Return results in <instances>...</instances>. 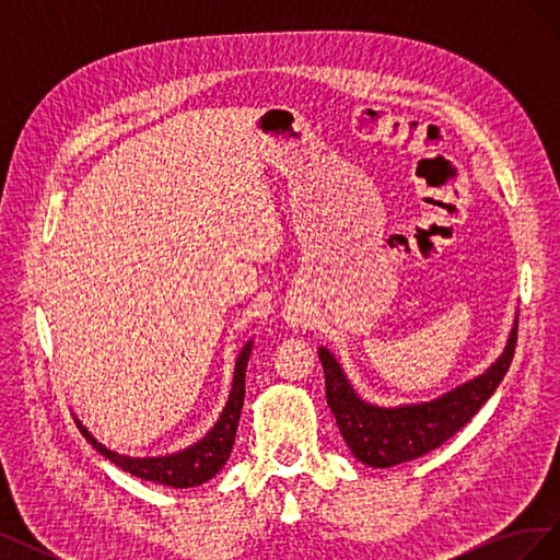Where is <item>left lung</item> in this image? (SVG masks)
Here are the masks:
<instances>
[{
  "label": "left lung",
  "instance_id": "obj_1",
  "mask_svg": "<svg viewBox=\"0 0 560 560\" xmlns=\"http://www.w3.org/2000/svg\"><path fill=\"white\" fill-rule=\"evenodd\" d=\"M518 317L500 358L483 374L432 401L376 406L364 401L327 348H317L325 369L327 404L350 453L369 467H395L425 455L460 430L495 393L516 348Z\"/></svg>",
  "mask_w": 560,
  "mask_h": 560
}]
</instances>
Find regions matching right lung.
Wrapping results in <instances>:
<instances>
[{"label":"right lung","instance_id":"1","mask_svg":"<svg viewBox=\"0 0 560 560\" xmlns=\"http://www.w3.org/2000/svg\"><path fill=\"white\" fill-rule=\"evenodd\" d=\"M249 352H252V341L245 343L238 360H235L231 395L222 416H219V420L214 422V428L202 436L200 442L186 446L184 451H177L171 455H159V457H130V455L109 451L107 446L100 444L97 439L81 425L79 418H74L77 425L81 434L86 436V442L97 453L109 457V460L116 467H121L124 471H130L132 477L163 483V486H173V488H194V486L206 483L226 465L231 455V448L235 442V430H238V420H241V409L245 401V369L249 362Z\"/></svg>","mask_w":560,"mask_h":560}]
</instances>
